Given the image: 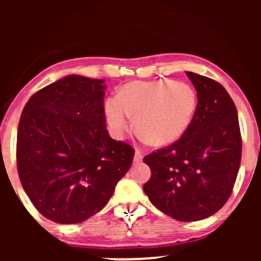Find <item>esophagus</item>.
<instances>
[{"label": "esophagus", "instance_id": "1", "mask_svg": "<svg viewBox=\"0 0 261 261\" xmlns=\"http://www.w3.org/2000/svg\"><path fill=\"white\" fill-rule=\"evenodd\" d=\"M142 161V153L139 151V149H136V152H135V157H134V162L135 163H139V162Z\"/></svg>", "mask_w": 261, "mask_h": 261}]
</instances>
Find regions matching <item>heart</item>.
Listing matches in <instances>:
<instances>
[{"instance_id": "b5f03b06", "label": "heart", "mask_w": 261, "mask_h": 261, "mask_svg": "<svg viewBox=\"0 0 261 261\" xmlns=\"http://www.w3.org/2000/svg\"><path fill=\"white\" fill-rule=\"evenodd\" d=\"M196 93L191 86L170 80L133 81L118 97L106 100L107 120L114 135L125 136L135 127L153 146H167L187 133L195 115Z\"/></svg>"}]
</instances>
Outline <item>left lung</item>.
<instances>
[{
    "mask_svg": "<svg viewBox=\"0 0 261 261\" xmlns=\"http://www.w3.org/2000/svg\"><path fill=\"white\" fill-rule=\"evenodd\" d=\"M185 73L197 92L195 115L180 139L143 158L151 168L143 191L163 214L191 222L216 214L229 199L241 166L242 137L224 87Z\"/></svg>",
    "mask_w": 261,
    "mask_h": 261,
    "instance_id": "left-lung-1",
    "label": "left lung"
}]
</instances>
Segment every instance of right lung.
Listing matches in <instances>:
<instances>
[{
	"instance_id": "1",
	"label": "right lung",
	"mask_w": 261,
	"mask_h": 261,
	"mask_svg": "<svg viewBox=\"0 0 261 261\" xmlns=\"http://www.w3.org/2000/svg\"><path fill=\"white\" fill-rule=\"evenodd\" d=\"M104 95V80L71 74L33 94L20 115V182L35 208L56 223L99 212L133 163L135 149L108 134Z\"/></svg>"
}]
</instances>
